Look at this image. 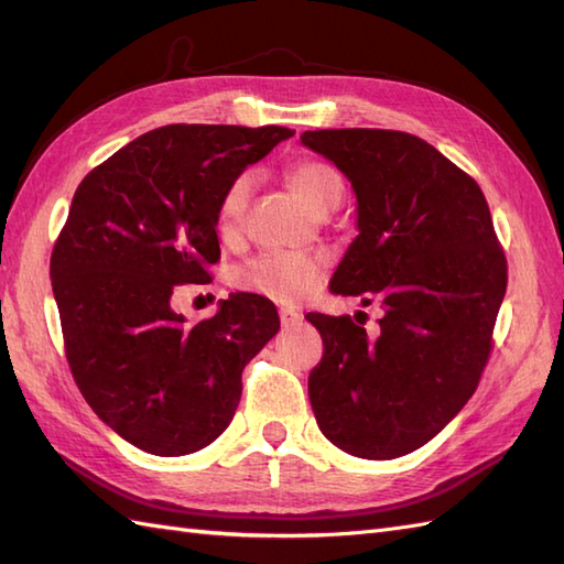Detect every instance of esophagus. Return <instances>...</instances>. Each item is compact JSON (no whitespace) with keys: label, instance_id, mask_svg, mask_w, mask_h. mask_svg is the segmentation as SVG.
<instances>
[{"label":"esophagus","instance_id":"34e87169","mask_svg":"<svg viewBox=\"0 0 564 564\" xmlns=\"http://www.w3.org/2000/svg\"><path fill=\"white\" fill-rule=\"evenodd\" d=\"M279 317H281V325L283 327H293V325H297V322L303 319L301 313H295V310H289V307H281L279 310Z\"/></svg>","mask_w":564,"mask_h":564}]
</instances>
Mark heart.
I'll list each match as a JSON object with an SVG mask.
<instances>
[{"label": "heart", "mask_w": 564, "mask_h": 564, "mask_svg": "<svg viewBox=\"0 0 564 564\" xmlns=\"http://www.w3.org/2000/svg\"><path fill=\"white\" fill-rule=\"evenodd\" d=\"M289 184L293 194L301 198L315 215L329 213L339 206L344 194V182L334 166L319 160H303L291 166ZM251 191V176L239 174L225 188L218 206V230L223 235H235L242 227L247 203ZM325 259L310 254H285V251H269L245 263L237 271V283L245 291L259 293L279 303H301L317 291L325 275Z\"/></svg>", "instance_id": "1"}]
</instances>
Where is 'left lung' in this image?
<instances>
[{"label": "left lung", "mask_w": 564, "mask_h": 564, "mask_svg": "<svg viewBox=\"0 0 564 564\" xmlns=\"http://www.w3.org/2000/svg\"><path fill=\"white\" fill-rule=\"evenodd\" d=\"M301 142L349 178L358 235L329 291L380 301L378 332L310 313L325 356L307 392L334 446L390 460L434 438L480 382L507 293L487 200L470 176L410 133L307 130Z\"/></svg>", "instance_id": "obj_1"}]
</instances>
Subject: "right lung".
Returning <instances> with one entry per match:
<instances>
[{"mask_svg":"<svg viewBox=\"0 0 564 564\" xmlns=\"http://www.w3.org/2000/svg\"><path fill=\"white\" fill-rule=\"evenodd\" d=\"M293 135L281 126H164L75 191L51 257L67 361L91 410L140 451L174 458L218 438L245 366L281 327L254 293L230 295L198 325L174 313L172 295L210 281L225 188Z\"/></svg>","mask_w":564,"mask_h":564,"instance_id":"add662e5","label":"right lung"}]
</instances>
